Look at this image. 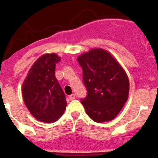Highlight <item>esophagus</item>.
Listing matches in <instances>:
<instances>
[{"label": "esophagus", "mask_w": 158, "mask_h": 158, "mask_svg": "<svg viewBox=\"0 0 158 158\" xmlns=\"http://www.w3.org/2000/svg\"><path fill=\"white\" fill-rule=\"evenodd\" d=\"M75 98H76V95H75V94H72V95H69V100L75 99Z\"/></svg>", "instance_id": "obj_1"}]
</instances>
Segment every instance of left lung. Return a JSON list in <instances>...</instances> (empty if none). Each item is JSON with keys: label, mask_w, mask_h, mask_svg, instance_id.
Returning <instances> with one entry per match:
<instances>
[{"label": "left lung", "mask_w": 158, "mask_h": 158, "mask_svg": "<svg viewBox=\"0 0 158 158\" xmlns=\"http://www.w3.org/2000/svg\"><path fill=\"white\" fill-rule=\"evenodd\" d=\"M83 72L87 96L82 98L87 114L94 122H109L128 100L129 80L125 69L108 51L94 48L77 58Z\"/></svg>", "instance_id": "8db88e82"}]
</instances>
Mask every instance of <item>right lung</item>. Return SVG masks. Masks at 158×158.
<instances>
[{
  "label": "right lung",
  "instance_id": "right-lung-1",
  "mask_svg": "<svg viewBox=\"0 0 158 158\" xmlns=\"http://www.w3.org/2000/svg\"><path fill=\"white\" fill-rule=\"evenodd\" d=\"M56 53L41 56L31 66L22 85V95L32 115L46 123L55 122L64 113L66 97L55 76Z\"/></svg>",
  "mask_w": 158,
  "mask_h": 158
}]
</instances>
